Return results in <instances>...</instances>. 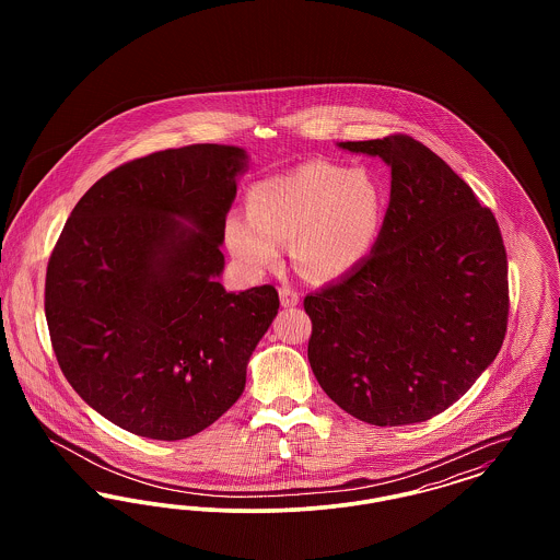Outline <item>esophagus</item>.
Listing matches in <instances>:
<instances>
[{
    "label": "esophagus",
    "instance_id": "34e87169",
    "mask_svg": "<svg viewBox=\"0 0 560 560\" xmlns=\"http://www.w3.org/2000/svg\"><path fill=\"white\" fill-rule=\"evenodd\" d=\"M279 298H281V304H283L285 308H292V306L300 304V293L292 290V288H288V285H283V288L279 290Z\"/></svg>",
    "mask_w": 560,
    "mask_h": 560
}]
</instances>
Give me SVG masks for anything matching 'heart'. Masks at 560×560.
<instances>
[{
  "label": "heart",
  "instance_id": "b5f03b06",
  "mask_svg": "<svg viewBox=\"0 0 560 560\" xmlns=\"http://www.w3.org/2000/svg\"><path fill=\"white\" fill-rule=\"evenodd\" d=\"M247 213L231 212L224 237L241 265L275 267L292 241L295 265L315 279H338L359 267L375 243L384 195L372 172L306 161L258 180L245 197Z\"/></svg>",
  "mask_w": 560,
  "mask_h": 560
}]
</instances>
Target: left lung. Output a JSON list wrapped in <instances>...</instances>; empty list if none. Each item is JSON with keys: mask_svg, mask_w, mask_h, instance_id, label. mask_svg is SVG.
Returning <instances> with one entry per match:
<instances>
[{"mask_svg": "<svg viewBox=\"0 0 560 560\" xmlns=\"http://www.w3.org/2000/svg\"><path fill=\"white\" fill-rule=\"evenodd\" d=\"M338 147L390 167V203L372 254L304 298L308 361L327 397L357 420L427 422L477 382L504 342L502 233L472 188L411 136Z\"/></svg>", "mask_w": 560, "mask_h": 560, "instance_id": "left-lung-1", "label": "left lung"}]
</instances>
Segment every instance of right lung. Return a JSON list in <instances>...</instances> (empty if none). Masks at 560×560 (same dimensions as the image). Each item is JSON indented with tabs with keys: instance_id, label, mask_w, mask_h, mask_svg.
<instances>
[{
	"instance_id": "right-lung-1",
	"label": "right lung",
	"mask_w": 560,
	"mask_h": 560,
	"mask_svg": "<svg viewBox=\"0 0 560 560\" xmlns=\"http://www.w3.org/2000/svg\"><path fill=\"white\" fill-rule=\"evenodd\" d=\"M247 153L190 144L128 161L69 215L46 272L58 365L115 427L188 439L240 399L279 311L272 285L226 292L224 224Z\"/></svg>"
}]
</instances>
